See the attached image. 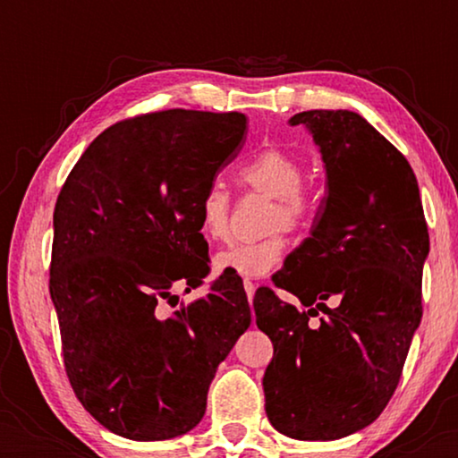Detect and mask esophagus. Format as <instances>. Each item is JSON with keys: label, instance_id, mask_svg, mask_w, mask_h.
I'll list each match as a JSON object with an SVG mask.
<instances>
[{"label": "esophagus", "instance_id": "1", "mask_svg": "<svg viewBox=\"0 0 458 458\" xmlns=\"http://www.w3.org/2000/svg\"><path fill=\"white\" fill-rule=\"evenodd\" d=\"M243 290H246V293H248V302L252 304V298H254V290H256V285H254L252 281H250V279H246V281H243Z\"/></svg>", "mask_w": 458, "mask_h": 458}]
</instances>
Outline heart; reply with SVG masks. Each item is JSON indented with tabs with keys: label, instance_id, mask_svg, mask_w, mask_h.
<instances>
[{
	"label": "heart",
	"instance_id": "heart-1",
	"mask_svg": "<svg viewBox=\"0 0 458 458\" xmlns=\"http://www.w3.org/2000/svg\"><path fill=\"white\" fill-rule=\"evenodd\" d=\"M304 162L284 148L268 146L250 156L237 168L235 179L248 191L268 198L265 212L267 237L235 243L216 254V271L237 273L242 277H265L279 265L285 254L287 231L304 229L315 216L317 202L304 185ZM198 229L208 242H227L231 235V196L218 183L202 193L198 204Z\"/></svg>",
	"mask_w": 458,
	"mask_h": 458
}]
</instances>
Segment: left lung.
Instances as JSON below:
<instances>
[{"instance_id": "left-lung-1", "label": "left lung", "mask_w": 458, "mask_h": 458, "mask_svg": "<svg viewBox=\"0 0 458 458\" xmlns=\"http://www.w3.org/2000/svg\"><path fill=\"white\" fill-rule=\"evenodd\" d=\"M290 123L321 148L327 193L310 237L273 275L310 310L271 287L254 296L273 342L267 417L296 440H337L373 423L396 390L423 315L429 233L409 160L365 118L309 110Z\"/></svg>"}]
</instances>
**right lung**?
Masks as SVG:
<instances>
[{
	"mask_svg": "<svg viewBox=\"0 0 458 458\" xmlns=\"http://www.w3.org/2000/svg\"><path fill=\"white\" fill-rule=\"evenodd\" d=\"M246 133L242 112L124 118L91 141L55 199L49 293L68 381L129 440L196 428L218 362L252 321L243 285L225 275L173 317L158 309L208 277L198 204Z\"/></svg>",
	"mask_w": 458,
	"mask_h": 458,
	"instance_id": "add662e5",
	"label": "right lung"
}]
</instances>
